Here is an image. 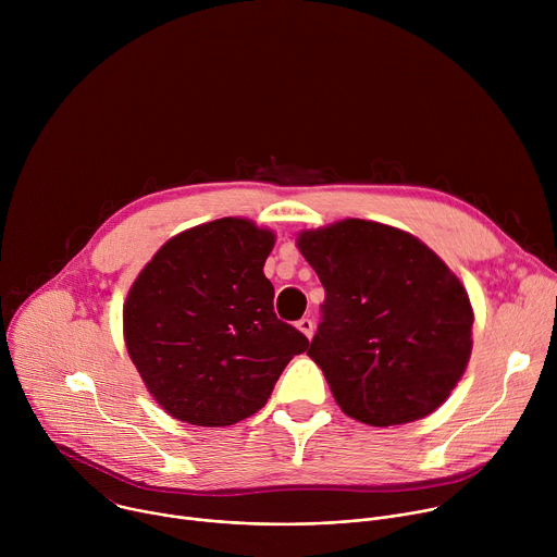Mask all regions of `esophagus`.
<instances>
[{
	"instance_id": "34e87169",
	"label": "esophagus",
	"mask_w": 557,
	"mask_h": 557,
	"mask_svg": "<svg viewBox=\"0 0 557 557\" xmlns=\"http://www.w3.org/2000/svg\"><path fill=\"white\" fill-rule=\"evenodd\" d=\"M308 339L312 337V333H314V324H312V320H310V317H301V320L295 324Z\"/></svg>"
}]
</instances>
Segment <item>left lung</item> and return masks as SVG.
<instances>
[{"label": "left lung", "instance_id": "obj_1", "mask_svg": "<svg viewBox=\"0 0 557 557\" xmlns=\"http://www.w3.org/2000/svg\"><path fill=\"white\" fill-rule=\"evenodd\" d=\"M297 247L326 290L308 355L337 406L374 428L432 414L471 355L458 277L414 235L357 218L304 231Z\"/></svg>", "mask_w": 557, "mask_h": 557}]
</instances>
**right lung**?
<instances>
[{"instance_id":"add662e5","label":"right lung","mask_w":557,"mask_h":557,"mask_svg":"<svg viewBox=\"0 0 557 557\" xmlns=\"http://www.w3.org/2000/svg\"><path fill=\"white\" fill-rule=\"evenodd\" d=\"M275 235L245 218L178 233L140 271L123 308L127 352L178 421L224 428L256 414L308 339L273 310L264 262Z\"/></svg>"}]
</instances>
